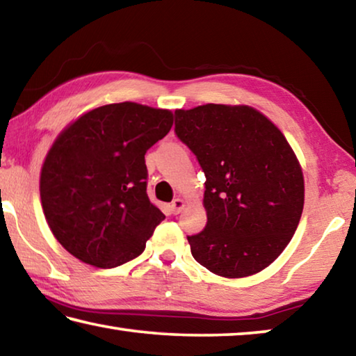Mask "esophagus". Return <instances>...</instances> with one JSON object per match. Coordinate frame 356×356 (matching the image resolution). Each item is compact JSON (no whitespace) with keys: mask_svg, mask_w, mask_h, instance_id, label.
Wrapping results in <instances>:
<instances>
[{"mask_svg":"<svg viewBox=\"0 0 356 356\" xmlns=\"http://www.w3.org/2000/svg\"><path fill=\"white\" fill-rule=\"evenodd\" d=\"M184 206H185V202L180 200V197H176V200H174L172 202H171V210H172V213L174 215H177L180 210L184 209Z\"/></svg>","mask_w":356,"mask_h":356,"instance_id":"esophagus-1","label":"esophagus"}]
</instances>
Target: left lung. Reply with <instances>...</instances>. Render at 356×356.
Here are the masks:
<instances>
[{
	"instance_id": "left-lung-1",
	"label": "left lung",
	"mask_w": 356,
	"mask_h": 356,
	"mask_svg": "<svg viewBox=\"0 0 356 356\" xmlns=\"http://www.w3.org/2000/svg\"><path fill=\"white\" fill-rule=\"evenodd\" d=\"M176 135L206 174L207 225L188 238L191 254L225 278L259 273L291 242L305 180L291 144L262 113L207 104L176 110Z\"/></svg>"
}]
</instances>
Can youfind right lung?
<instances>
[{"label":"right lung","mask_w":356,"mask_h":356,"mask_svg":"<svg viewBox=\"0 0 356 356\" xmlns=\"http://www.w3.org/2000/svg\"><path fill=\"white\" fill-rule=\"evenodd\" d=\"M174 116L135 102L84 113L48 150L40 201L53 236L72 256L99 268L131 261L165 215L147 196V149Z\"/></svg>","instance_id":"add662e5"}]
</instances>
